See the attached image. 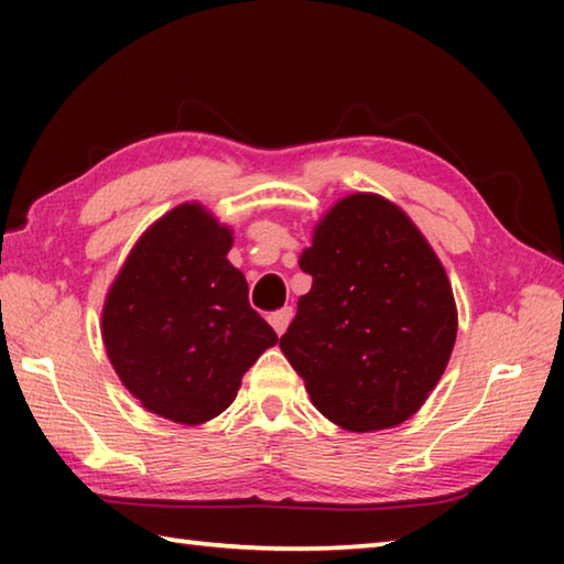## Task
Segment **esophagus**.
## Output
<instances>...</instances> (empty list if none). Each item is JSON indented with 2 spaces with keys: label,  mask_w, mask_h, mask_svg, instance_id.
<instances>
[{
  "label": "esophagus",
  "mask_w": 564,
  "mask_h": 564,
  "mask_svg": "<svg viewBox=\"0 0 564 564\" xmlns=\"http://www.w3.org/2000/svg\"><path fill=\"white\" fill-rule=\"evenodd\" d=\"M291 318H293V308H291V305H283V308H279V311H273V313H271V316H269V323L273 326V330L279 333V336H283L285 328H289Z\"/></svg>",
  "instance_id": "esophagus-1"
}]
</instances>
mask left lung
Segmentation results:
<instances>
[{
	"instance_id": "8db88e82",
	"label": "left lung",
	"mask_w": 564,
	"mask_h": 564,
	"mask_svg": "<svg viewBox=\"0 0 564 564\" xmlns=\"http://www.w3.org/2000/svg\"><path fill=\"white\" fill-rule=\"evenodd\" d=\"M313 275L281 350L311 403L350 433L405 423L445 373L457 336L453 285L403 208L350 194L301 253Z\"/></svg>"
}]
</instances>
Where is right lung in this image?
<instances>
[{
  "mask_svg": "<svg viewBox=\"0 0 564 564\" xmlns=\"http://www.w3.org/2000/svg\"><path fill=\"white\" fill-rule=\"evenodd\" d=\"M234 234L198 202L151 224L113 279L101 338L123 388L149 413L202 425L234 403L275 330L248 305L226 259Z\"/></svg>",
  "mask_w": 564,
  "mask_h": 564,
  "instance_id": "1",
  "label": "right lung"
}]
</instances>
